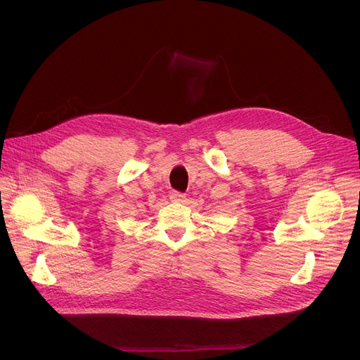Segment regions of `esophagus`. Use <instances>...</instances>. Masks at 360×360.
I'll list each match as a JSON object with an SVG mask.
<instances>
[{
  "label": "esophagus",
  "instance_id": "34e87169",
  "mask_svg": "<svg viewBox=\"0 0 360 360\" xmlns=\"http://www.w3.org/2000/svg\"><path fill=\"white\" fill-rule=\"evenodd\" d=\"M169 200L174 201V202H183L184 200H186V195L181 193V192H177V191H172L169 193Z\"/></svg>",
  "mask_w": 360,
  "mask_h": 360
}]
</instances>
